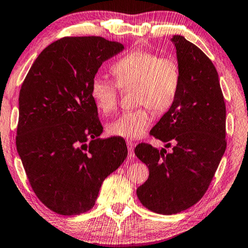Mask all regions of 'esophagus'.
Here are the masks:
<instances>
[{"label": "esophagus", "mask_w": 248, "mask_h": 248, "mask_svg": "<svg viewBox=\"0 0 248 248\" xmlns=\"http://www.w3.org/2000/svg\"><path fill=\"white\" fill-rule=\"evenodd\" d=\"M127 146H128V153L129 157L133 158L134 157V151H133V143L131 141H127Z\"/></svg>", "instance_id": "34e87169"}]
</instances>
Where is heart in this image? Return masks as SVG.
Masks as SVG:
<instances>
[{
  "label": "heart",
  "mask_w": 248,
  "mask_h": 248,
  "mask_svg": "<svg viewBox=\"0 0 248 248\" xmlns=\"http://www.w3.org/2000/svg\"><path fill=\"white\" fill-rule=\"evenodd\" d=\"M116 84L94 78L91 96L103 115L114 112L119 103L120 90L134 86L136 110L127 111L108 124V132L124 139H140L148 131L152 116L162 115L173 106L180 86V69L173 58H162L150 50L137 49L124 54L111 66Z\"/></svg>",
  "instance_id": "obj_1"
}]
</instances>
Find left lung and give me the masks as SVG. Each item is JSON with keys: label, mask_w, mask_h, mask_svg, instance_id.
<instances>
[{"label": "left lung", "mask_w": 248, "mask_h": 248, "mask_svg": "<svg viewBox=\"0 0 248 248\" xmlns=\"http://www.w3.org/2000/svg\"><path fill=\"white\" fill-rule=\"evenodd\" d=\"M171 41L177 50L179 92L150 134L173 146V152L149 143L134 149L150 170L137 189L138 198L146 209L167 216L202 198L226 149L225 103L216 66L183 36L175 35Z\"/></svg>", "instance_id": "obj_1"}]
</instances>
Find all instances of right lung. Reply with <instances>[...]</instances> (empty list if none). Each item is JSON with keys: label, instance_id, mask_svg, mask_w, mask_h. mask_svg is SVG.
<instances>
[{"label": "right lung", "instance_id": "obj_1", "mask_svg": "<svg viewBox=\"0 0 248 248\" xmlns=\"http://www.w3.org/2000/svg\"><path fill=\"white\" fill-rule=\"evenodd\" d=\"M123 50L98 36L63 37L41 51L20 87L16 148L37 198L58 215L93 208L104 179L127 157L123 138L98 139L91 96L100 65Z\"/></svg>", "mask_w": 248, "mask_h": 248}]
</instances>
